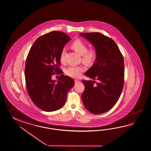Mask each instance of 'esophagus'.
<instances>
[{"mask_svg":"<svg viewBox=\"0 0 151 151\" xmlns=\"http://www.w3.org/2000/svg\"><path fill=\"white\" fill-rule=\"evenodd\" d=\"M80 82V81L78 80H75V84H77L78 83Z\"/></svg>","mask_w":151,"mask_h":151,"instance_id":"34e87169","label":"esophagus"}]
</instances>
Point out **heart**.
Returning a JSON list of instances; mask_svg holds the SVG:
<instances>
[{"label": "heart", "mask_w": 151, "mask_h": 151, "mask_svg": "<svg viewBox=\"0 0 151 151\" xmlns=\"http://www.w3.org/2000/svg\"><path fill=\"white\" fill-rule=\"evenodd\" d=\"M71 46L78 54L82 56V60L87 65H92L96 61L98 56V52L96 48H92L88 50V45L86 43L80 39L74 41L71 43ZM65 48H63L60 53V61L62 62L65 60ZM84 70V69L81 66L71 65L66 69L65 74L70 77L77 78L80 76Z\"/></svg>", "instance_id": "b5f03b06"}]
</instances>
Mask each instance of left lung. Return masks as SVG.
Returning <instances> with one entry per match:
<instances>
[{
    "mask_svg": "<svg viewBox=\"0 0 151 151\" xmlns=\"http://www.w3.org/2000/svg\"><path fill=\"white\" fill-rule=\"evenodd\" d=\"M92 43L98 52L95 63L85 73L93 80H83L85 89L81 96L85 108L99 114L110 110L120 97L124 83L123 56L110 37L99 33L80 34Z\"/></svg>",
    "mask_w": 151,
    "mask_h": 151,
    "instance_id": "1",
    "label": "left lung"
}]
</instances>
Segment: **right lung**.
I'll return each mask as SVG.
<instances>
[{
	"label": "right lung",
	"instance_id": "1",
	"mask_svg": "<svg viewBox=\"0 0 151 151\" xmlns=\"http://www.w3.org/2000/svg\"><path fill=\"white\" fill-rule=\"evenodd\" d=\"M71 40L68 35L52 31L38 37L28 54L25 64L26 86L28 95L37 107L47 112L58 110L64 105L74 81L65 76L59 68L60 53ZM60 74L56 83L51 76Z\"/></svg>",
	"mask_w": 151,
	"mask_h": 151
}]
</instances>
